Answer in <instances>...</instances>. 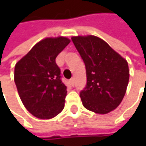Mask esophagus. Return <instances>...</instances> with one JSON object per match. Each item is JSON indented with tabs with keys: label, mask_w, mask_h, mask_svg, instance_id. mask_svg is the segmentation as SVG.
<instances>
[{
	"label": "esophagus",
	"mask_w": 146,
	"mask_h": 146,
	"mask_svg": "<svg viewBox=\"0 0 146 146\" xmlns=\"http://www.w3.org/2000/svg\"><path fill=\"white\" fill-rule=\"evenodd\" d=\"M70 83H71V84H72V86H74V84H75V83H74V78H72L71 79H70Z\"/></svg>",
	"instance_id": "esophagus-1"
}]
</instances>
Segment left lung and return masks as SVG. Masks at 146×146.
I'll return each mask as SVG.
<instances>
[{"instance_id":"left-lung-1","label":"left lung","mask_w":146,"mask_h":146,"mask_svg":"<svg viewBox=\"0 0 146 146\" xmlns=\"http://www.w3.org/2000/svg\"><path fill=\"white\" fill-rule=\"evenodd\" d=\"M72 41L86 69V86L80 91L83 106L99 114L113 111L126 93L129 79L127 61L96 36H73Z\"/></svg>"}]
</instances>
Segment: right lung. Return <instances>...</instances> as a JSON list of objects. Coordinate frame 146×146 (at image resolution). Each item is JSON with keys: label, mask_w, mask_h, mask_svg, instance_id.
Segmentation results:
<instances>
[{"label": "right lung", "mask_w": 146, "mask_h": 146, "mask_svg": "<svg viewBox=\"0 0 146 146\" xmlns=\"http://www.w3.org/2000/svg\"><path fill=\"white\" fill-rule=\"evenodd\" d=\"M70 43L66 37L46 38L35 44L15 66L14 81L20 99L35 117L50 119L64 108L67 86L56 63Z\"/></svg>", "instance_id": "1"}]
</instances>
